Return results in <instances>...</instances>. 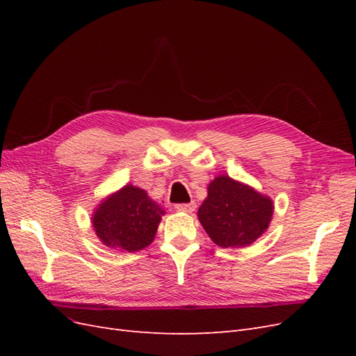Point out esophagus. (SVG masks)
Wrapping results in <instances>:
<instances>
[{"instance_id": "obj_1", "label": "esophagus", "mask_w": 356, "mask_h": 356, "mask_svg": "<svg viewBox=\"0 0 356 356\" xmlns=\"http://www.w3.org/2000/svg\"><path fill=\"white\" fill-rule=\"evenodd\" d=\"M175 209L179 211V212H187V213H191L193 211L196 209V203L195 202H190V203H179V204H175Z\"/></svg>"}]
</instances>
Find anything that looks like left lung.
Returning <instances> with one entry per match:
<instances>
[{"instance_id": "8db88e82", "label": "left lung", "mask_w": 356, "mask_h": 356, "mask_svg": "<svg viewBox=\"0 0 356 356\" xmlns=\"http://www.w3.org/2000/svg\"><path fill=\"white\" fill-rule=\"evenodd\" d=\"M275 204L267 195L229 175L215 177L197 218L213 243L245 248L268 229Z\"/></svg>"}]
</instances>
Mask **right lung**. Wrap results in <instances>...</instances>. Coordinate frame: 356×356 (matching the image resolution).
I'll use <instances>...</instances> for the list:
<instances>
[{
  "label": "right lung",
  "mask_w": 356,
  "mask_h": 356,
  "mask_svg": "<svg viewBox=\"0 0 356 356\" xmlns=\"http://www.w3.org/2000/svg\"><path fill=\"white\" fill-rule=\"evenodd\" d=\"M165 213L145 190L126 184L98 203L92 213V227L105 246L136 252L153 243Z\"/></svg>",
  "instance_id": "1"
}]
</instances>
